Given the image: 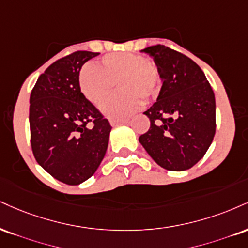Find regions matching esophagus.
<instances>
[{"label":"esophagus","mask_w":248,"mask_h":248,"mask_svg":"<svg viewBox=\"0 0 248 248\" xmlns=\"http://www.w3.org/2000/svg\"><path fill=\"white\" fill-rule=\"evenodd\" d=\"M127 122H128V119H112L111 124H112V126H115V124H127Z\"/></svg>","instance_id":"esophagus-1"}]
</instances>
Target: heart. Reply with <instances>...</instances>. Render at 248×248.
<instances>
[{
	"instance_id": "heart-1",
	"label": "heart",
	"mask_w": 248,
	"mask_h": 248,
	"mask_svg": "<svg viewBox=\"0 0 248 248\" xmlns=\"http://www.w3.org/2000/svg\"><path fill=\"white\" fill-rule=\"evenodd\" d=\"M119 82L121 92L101 106L111 119L127 118L142 106L143 99H153L159 93L162 74L147 56L134 53H114L104 56L100 65L89 63L79 71L82 93L93 105H100Z\"/></svg>"
}]
</instances>
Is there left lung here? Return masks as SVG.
Returning <instances> with one entry per match:
<instances>
[{
	"mask_svg": "<svg viewBox=\"0 0 248 248\" xmlns=\"http://www.w3.org/2000/svg\"><path fill=\"white\" fill-rule=\"evenodd\" d=\"M149 53L162 74L157 101L144 112L150 128L139 141L170 171H185L204 156L216 132V103L201 68L183 53L155 45Z\"/></svg>",
	"mask_w": 248,
	"mask_h": 248,
	"instance_id": "1",
	"label": "left lung"
}]
</instances>
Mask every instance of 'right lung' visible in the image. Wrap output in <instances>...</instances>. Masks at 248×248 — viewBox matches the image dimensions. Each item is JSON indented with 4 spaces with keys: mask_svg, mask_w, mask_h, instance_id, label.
Returning <instances> with one entry per match:
<instances>
[{
    "mask_svg": "<svg viewBox=\"0 0 248 248\" xmlns=\"http://www.w3.org/2000/svg\"><path fill=\"white\" fill-rule=\"evenodd\" d=\"M99 53L77 50L45 70L30 97L31 147L53 178L78 185L97 171L108 145L111 124L80 92L79 70Z\"/></svg>",
    "mask_w": 248,
    "mask_h": 248,
    "instance_id": "obj_1",
    "label": "right lung"
}]
</instances>
